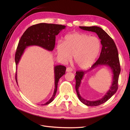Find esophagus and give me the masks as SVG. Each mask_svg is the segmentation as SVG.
<instances>
[{
    "mask_svg": "<svg viewBox=\"0 0 130 130\" xmlns=\"http://www.w3.org/2000/svg\"><path fill=\"white\" fill-rule=\"evenodd\" d=\"M72 71H73V69H72V68H71L70 67H68V68H67V69H66V72H71Z\"/></svg>",
    "mask_w": 130,
    "mask_h": 130,
    "instance_id": "34e87169",
    "label": "esophagus"
}]
</instances>
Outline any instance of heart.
Listing matches in <instances>:
<instances>
[{"instance_id":"obj_1","label":"heart","mask_w":130,"mask_h":130,"mask_svg":"<svg viewBox=\"0 0 130 130\" xmlns=\"http://www.w3.org/2000/svg\"><path fill=\"white\" fill-rule=\"evenodd\" d=\"M101 47V41L96 36L75 32L66 35L63 43H58L57 52L59 57L63 62L74 61L81 69L90 67L95 62Z\"/></svg>"}]
</instances>
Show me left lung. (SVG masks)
Segmentation results:
<instances>
[{
  "instance_id": "8db88e82",
  "label": "left lung",
  "mask_w": 130,
  "mask_h": 130,
  "mask_svg": "<svg viewBox=\"0 0 130 130\" xmlns=\"http://www.w3.org/2000/svg\"><path fill=\"white\" fill-rule=\"evenodd\" d=\"M79 27L82 30L96 33L101 40L102 49L99 59L91 67V68L87 71L76 72V74L75 77L76 80L75 89L78 99L87 106H96L105 103L117 92L118 82L121 70L118 52L115 42L101 27L96 26H79ZM101 65L107 66L111 70L113 74L111 85L108 92L101 99L95 101L86 100L80 96L79 92V88L81 81L86 73Z\"/></svg>"
}]
</instances>
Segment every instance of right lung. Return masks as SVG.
<instances>
[{"label":"right lung","instance_id":"right-lung-1","mask_svg":"<svg viewBox=\"0 0 130 130\" xmlns=\"http://www.w3.org/2000/svg\"><path fill=\"white\" fill-rule=\"evenodd\" d=\"M66 27L65 25L40 23L27 28L23 34L19 41L15 54V62L16 65L15 81L17 82V66L20 61L26 48L30 46H38L45 50L52 52L55 45L56 36ZM55 88L52 98L44 105H48L54 100L56 94L59 79L65 74L66 68L62 65L54 66Z\"/></svg>","mask_w":130,"mask_h":130}]
</instances>
